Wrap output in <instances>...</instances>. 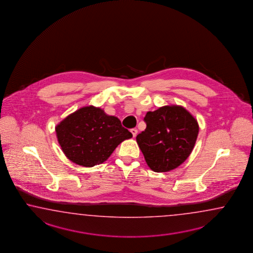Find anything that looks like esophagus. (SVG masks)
I'll use <instances>...</instances> for the list:
<instances>
[{"label":"esophagus","mask_w":253,"mask_h":253,"mask_svg":"<svg viewBox=\"0 0 253 253\" xmlns=\"http://www.w3.org/2000/svg\"><path fill=\"white\" fill-rule=\"evenodd\" d=\"M130 132H131V134L133 137H135L137 135V132H138V130L136 129H130Z\"/></svg>","instance_id":"1"}]
</instances>
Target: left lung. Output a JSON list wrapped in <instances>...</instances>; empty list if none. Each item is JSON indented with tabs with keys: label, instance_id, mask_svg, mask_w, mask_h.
I'll use <instances>...</instances> for the list:
<instances>
[{
	"label": "left lung",
	"instance_id": "8db88e82",
	"mask_svg": "<svg viewBox=\"0 0 253 253\" xmlns=\"http://www.w3.org/2000/svg\"><path fill=\"white\" fill-rule=\"evenodd\" d=\"M146 129L136 141L148 167L154 172H169L191 154L198 135V124L182 106H164L148 111Z\"/></svg>",
	"mask_w": 253,
	"mask_h": 253
}]
</instances>
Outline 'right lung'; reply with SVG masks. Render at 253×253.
Segmentation results:
<instances>
[{
	"label": "right lung",
	"mask_w": 253,
	"mask_h": 253,
	"mask_svg": "<svg viewBox=\"0 0 253 253\" xmlns=\"http://www.w3.org/2000/svg\"><path fill=\"white\" fill-rule=\"evenodd\" d=\"M56 137L69 160L85 167L100 165L132 137L121 121L94 106L81 108L56 125Z\"/></svg>",
	"instance_id": "1"
}]
</instances>
